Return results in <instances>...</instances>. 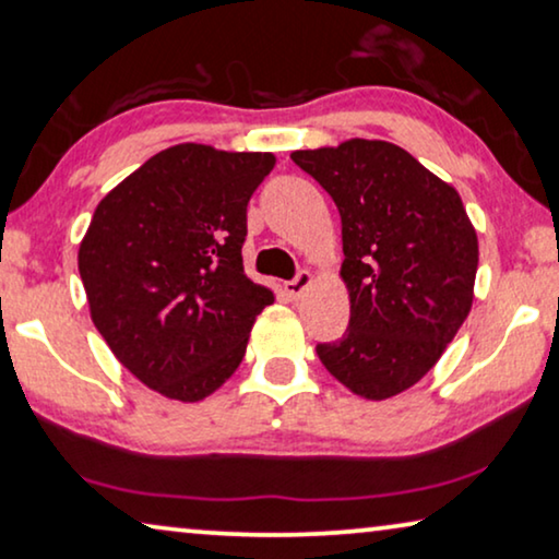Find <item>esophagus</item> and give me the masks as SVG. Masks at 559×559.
Returning a JSON list of instances; mask_svg holds the SVG:
<instances>
[{
  "label": "esophagus",
  "instance_id": "obj_1",
  "mask_svg": "<svg viewBox=\"0 0 559 559\" xmlns=\"http://www.w3.org/2000/svg\"><path fill=\"white\" fill-rule=\"evenodd\" d=\"M310 285H312V274L308 270H302V272H297L293 280L285 282V293L293 297V300H297V297H302V293Z\"/></svg>",
  "mask_w": 559,
  "mask_h": 559
}]
</instances>
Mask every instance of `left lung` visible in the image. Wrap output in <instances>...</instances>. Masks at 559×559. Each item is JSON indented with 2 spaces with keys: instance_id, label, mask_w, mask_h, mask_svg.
I'll return each instance as SVG.
<instances>
[{
  "instance_id": "8db88e82",
  "label": "left lung",
  "mask_w": 559,
  "mask_h": 559,
  "mask_svg": "<svg viewBox=\"0 0 559 559\" xmlns=\"http://www.w3.org/2000/svg\"><path fill=\"white\" fill-rule=\"evenodd\" d=\"M293 163L341 213L350 320L318 343L328 371L364 400H389L438 364L473 305L478 236L461 195L381 140L297 150Z\"/></svg>"
}]
</instances>
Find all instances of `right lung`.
I'll return each instance as SVG.
<instances>
[{"instance_id":"obj_1","label":"right lung","mask_w":559,"mask_h":559,"mask_svg":"<svg viewBox=\"0 0 559 559\" xmlns=\"http://www.w3.org/2000/svg\"><path fill=\"white\" fill-rule=\"evenodd\" d=\"M272 167V152L175 144L96 205L79 249L91 320L111 354L167 400L216 392L274 302L241 259L249 198Z\"/></svg>"}]
</instances>
